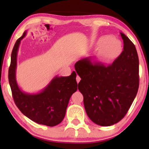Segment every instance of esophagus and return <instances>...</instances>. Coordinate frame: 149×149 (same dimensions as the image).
Wrapping results in <instances>:
<instances>
[{"label":"esophagus","mask_w":149,"mask_h":149,"mask_svg":"<svg viewBox=\"0 0 149 149\" xmlns=\"http://www.w3.org/2000/svg\"><path fill=\"white\" fill-rule=\"evenodd\" d=\"M76 79H77V83H79V81H81V78H80V77L79 76V75H77V77Z\"/></svg>","instance_id":"esophagus-1"}]
</instances>
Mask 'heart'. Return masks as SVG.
Here are the masks:
<instances>
[{"mask_svg":"<svg viewBox=\"0 0 149 149\" xmlns=\"http://www.w3.org/2000/svg\"><path fill=\"white\" fill-rule=\"evenodd\" d=\"M95 46V48L98 49L97 59L103 63H111L117 60L123 51L121 41L109 35H104L97 38Z\"/></svg>","mask_w":149,"mask_h":149,"instance_id":"heart-1","label":"heart"}]
</instances>
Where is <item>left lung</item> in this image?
I'll use <instances>...</instances> for the list:
<instances>
[{
  "label": "left lung",
  "instance_id": "1",
  "mask_svg": "<svg viewBox=\"0 0 149 149\" xmlns=\"http://www.w3.org/2000/svg\"><path fill=\"white\" fill-rule=\"evenodd\" d=\"M123 51L111 65L93 64L84 58L74 65L81 80L78 89L83 95L85 111L93 123L101 126L117 123L125 117L139 87L137 51L123 33Z\"/></svg>",
  "mask_w": 149,
  "mask_h": 149
}]
</instances>
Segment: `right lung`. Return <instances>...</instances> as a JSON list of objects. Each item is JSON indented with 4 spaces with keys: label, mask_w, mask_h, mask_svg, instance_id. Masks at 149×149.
<instances>
[{
    "label": "right lung",
    "mask_w": 149,
    "mask_h": 149,
    "mask_svg": "<svg viewBox=\"0 0 149 149\" xmlns=\"http://www.w3.org/2000/svg\"><path fill=\"white\" fill-rule=\"evenodd\" d=\"M27 31L17 40L11 53L9 82L16 106L26 117L38 124L49 127L58 125L65 117L69 100L77 90L76 72L70 76L56 75L43 89L37 93L22 90L16 80L17 52L21 40Z\"/></svg>",
    "instance_id": "right-lung-1"
}]
</instances>
